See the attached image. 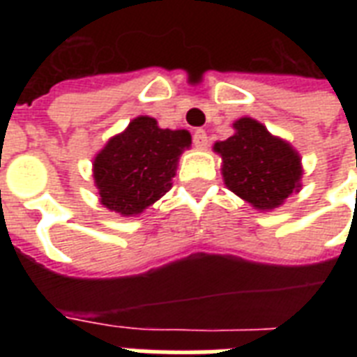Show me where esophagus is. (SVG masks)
I'll use <instances>...</instances> for the list:
<instances>
[{"label": "esophagus", "instance_id": "1", "mask_svg": "<svg viewBox=\"0 0 357 357\" xmlns=\"http://www.w3.org/2000/svg\"><path fill=\"white\" fill-rule=\"evenodd\" d=\"M192 144L196 148H206L207 146V133L204 129H196L195 133H192Z\"/></svg>", "mask_w": 357, "mask_h": 357}]
</instances>
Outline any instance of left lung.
Returning <instances> with one entry per match:
<instances>
[{
    "label": "left lung",
    "mask_w": 357,
    "mask_h": 357,
    "mask_svg": "<svg viewBox=\"0 0 357 357\" xmlns=\"http://www.w3.org/2000/svg\"><path fill=\"white\" fill-rule=\"evenodd\" d=\"M234 128V137L215 144L228 189L257 209L282 206L300 187L298 153L252 119L237 120Z\"/></svg>",
    "instance_id": "8db88e82"
}]
</instances>
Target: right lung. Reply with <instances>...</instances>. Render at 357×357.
<instances>
[{"label":"right lung","instance_id":"right-lung-1","mask_svg":"<svg viewBox=\"0 0 357 357\" xmlns=\"http://www.w3.org/2000/svg\"><path fill=\"white\" fill-rule=\"evenodd\" d=\"M189 144L185 129H161L150 116L135 119L94 159L103 206L123 217L144 211L172 187L178 157Z\"/></svg>","mask_w":357,"mask_h":357}]
</instances>
